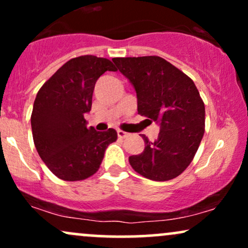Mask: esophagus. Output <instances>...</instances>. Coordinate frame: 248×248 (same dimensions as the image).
Segmentation results:
<instances>
[{"label": "esophagus", "instance_id": "esophagus-1", "mask_svg": "<svg viewBox=\"0 0 248 248\" xmlns=\"http://www.w3.org/2000/svg\"><path fill=\"white\" fill-rule=\"evenodd\" d=\"M118 136H119V138H120V139H124V138H127V136H128V133L124 132V130L119 129V130H118Z\"/></svg>", "mask_w": 248, "mask_h": 248}]
</instances>
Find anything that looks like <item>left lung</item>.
Listing matches in <instances>:
<instances>
[{"label": "left lung", "instance_id": "obj_1", "mask_svg": "<svg viewBox=\"0 0 248 248\" xmlns=\"http://www.w3.org/2000/svg\"><path fill=\"white\" fill-rule=\"evenodd\" d=\"M138 96L139 114L160 124L156 141L142 135L146 147L129 157L136 172L169 181L189 167L205 132V106L195 82L158 56L113 58Z\"/></svg>", "mask_w": 248, "mask_h": 248}]
</instances>
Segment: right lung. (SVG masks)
<instances>
[{"mask_svg": "<svg viewBox=\"0 0 248 248\" xmlns=\"http://www.w3.org/2000/svg\"><path fill=\"white\" fill-rule=\"evenodd\" d=\"M115 71L107 58L92 55L72 58L39 88L33 102L31 128L35 147L46 167L64 181H82L98 171L116 130L96 132L84 115L92 107L99 77Z\"/></svg>", "mask_w": 248, "mask_h": 248, "instance_id": "right-lung-1", "label": "right lung"}]
</instances>
